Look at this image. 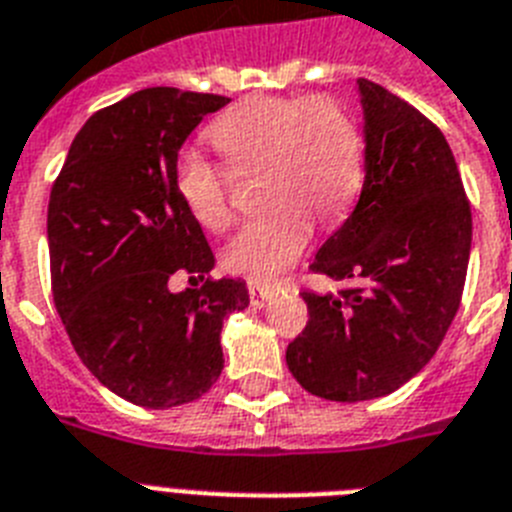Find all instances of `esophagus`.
I'll list each match as a JSON object with an SVG mask.
<instances>
[{
	"instance_id": "obj_1",
	"label": "esophagus",
	"mask_w": 512,
	"mask_h": 512,
	"mask_svg": "<svg viewBox=\"0 0 512 512\" xmlns=\"http://www.w3.org/2000/svg\"><path fill=\"white\" fill-rule=\"evenodd\" d=\"M248 295H251V306L261 308L272 301L274 295H277V290H274V287H264V285H256V282H251V285H248Z\"/></svg>"
}]
</instances>
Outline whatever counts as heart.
Returning <instances> with one entry per match:
<instances>
[{
  "label": "heart",
  "mask_w": 512,
  "mask_h": 512,
  "mask_svg": "<svg viewBox=\"0 0 512 512\" xmlns=\"http://www.w3.org/2000/svg\"><path fill=\"white\" fill-rule=\"evenodd\" d=\"M209 141L235 172L261 170V201L272 209L225 248L227 269L259 285L280 282L314 235L311 217L337 222L361 185V133L332 99L251 96L211 122ZM175 183L196 222H230V172L188 149L177 156Z\"/></svg>",
  "instance_id": "heart-1"
}]
</instances>
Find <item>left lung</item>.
I'll use <instances>...</instances> for the list:
<instances>
[{"label":"left lung","instance_id":"left-lung-1","mask_svg":"<svg viewBox=\"0 0 512 512\" xmlns=\"http://www.w3.org/2000/svg\"><path fill=\"white\" fill-rule=\"evenodd\" d=\"M356 86L361 196L311 264L356 287L301 293L308 324L285 353L303 390L337 403L384 398L432 361L471 256V206L445 135L387 88Z\"/></svg>","mask_w":512,"mask_h":512}]
</instances>
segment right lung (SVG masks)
<instances>
[{"instance_id": "obj_1", "label": "right lung", "mask_w": 512, "mask_h": 512, "mask_svg": "<svg viewBox=\"0 0 512 512\" xmlns=\"http://www.w3.org/2000/svg\"><path fill=\"white\" fill-rule=\"evenodd\" d=\"M227 96L143 88L75 135L49 196L52 290L80 361L143 408H175L211 390L225 366L222 324L248 308L243 280L172 294L169 277L214 269L204 230L177 193V154Z\"/></svg>"}]
</instances>
